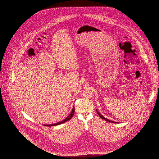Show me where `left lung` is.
I'll use <instances>...</instances> for the list:
<instances>
[{
  "instance_id": "obj_1",
  "label": "left lung",
  "mask_w": 159,
  "mask_h": 159,
  "mask_svg": "<svg viewBox=\"0 0 159 159\" xmlns=\"http://www.w3.org/2000/svg\"><path fill=\"white\" fill-rule=\"evenodd\" d=\"M97 113H98V114L99 116L101 118V119H104V120H106V121H108V122H111V123H118V122H116V121H111V120H108V119H106V118H105L103 116H102L101 114L99 113L98 111L97 110Z\"/></svg>"
}]
</instances>
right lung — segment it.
<instances>
[{
  "mask_svg": "<svg viewBox=\"0 0 159 159\" xmlns=\"http://www.w3.org/2000/svg\"><path fill=\"white\" fill-rule=\"evenodd\" d=\"M74 113H75V107H73V109H72V110H71V113L68 116H67L65 119H64L63 120L60 121V122H58V123H56L51 124V125H44L46 126H57V125H60V124H62V123H65L66 121H67L68 120H70V119L72 118V117L73 116Z\"/></svg>",
  "mask_w": 159,
  "mask_h": 159,
  "instance_id": "add662e5",
  "label": "right lung"
}]
</instances>
